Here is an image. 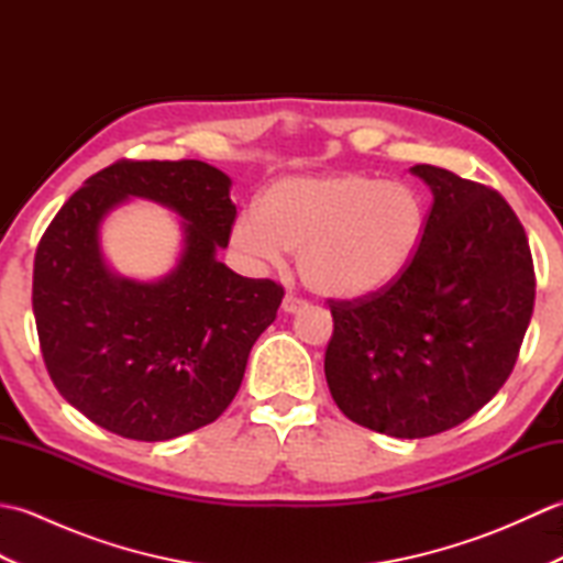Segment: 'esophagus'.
I'll return each mask as SVG.
<instances>
[{
	"instance_id": "obj_1",
	"label": "esophagus",
	"mask_w": 563,
	"mask_h": 563,
	"mask_svg": "<svg viewBox=\"0 0 563 563\" xmlns=\"http://www.w3.org/2000/svg\"><path fill=\"white\" fill-rule=\"evenodd\" d=\"M302 309H307V302L297 300V297H292V295H285L283 297V312L285 314H300Z\"/></svg>"
}]
</instances>
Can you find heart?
<instances>
[{"mask_svg":"<svg viewBox=\"0 0 563 563\" xmlns=\"http://www.w3.org/2000/svg\"><path fill=\"white\" fill-rule=\"evenodd\" d=\"M426 230L423 202L404 184L365 174L285 176L239 214L230 246L249 266L297 271L312 292L361 300L397 283Z\"/></svg>","mask_w":563,"mask_h":563,"instance_id":"obj_1","label":"heart"}]
</instances>
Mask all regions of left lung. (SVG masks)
I'll list each match as a JSON object with an SVG mask.
<instances>
[{
	"instance_id": "8db88e82",
	"label": "left lung",
	"mask_w": 563,
	"mask_h": 563,
	"mask_svg": "<svg viewBox=\"0 0 563 563\" xmlns=\"http://www.w3.org/2000/svg\"><path fill=\"white\" fill-rule=\"evenodd\" d=\"M433 208L397 283L329 302L324 373L333 401L391 438H428L492 401L518 361L534 307L528 236L496 190L440 166L409 169Z\"/></svg>"
}]
</instances>
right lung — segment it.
<instances>
[{"instance_id": "obj_1", "label": "right lung", "mask_w": 563, "mask_h": 563, "mask_svg": "<svg viewBox=\"0 0 563 563\" xmlns=\"http://www.w3.org/2000/svg\"><path fill=\"white\" fill-rule=\"evenodd\" d=\"M232 178L184 162H115L93 174L47 227L33 263V314L57 391L130 440H172L232 404L249 353L283 300L273 280L218 258L236 206ZM183 218V251L157 282L128 279L102 254L100 227L128 199Z\"/></svg>"}]
</instances>
